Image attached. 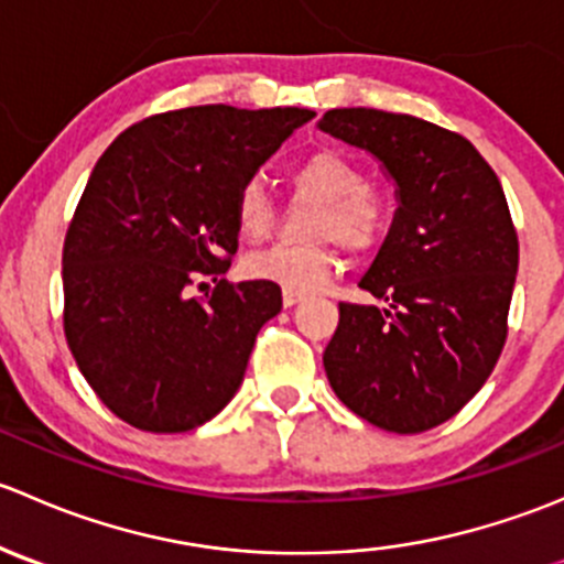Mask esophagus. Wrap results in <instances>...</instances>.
I'll use <instances>...</instances> for the list:
<instances>
[{
    "instance_id": "1",
    "label": "esophagus",
    "mask_w": 564,
    "mask_h": 564,
    "mask_svg": "<svg viewBox=\"0 0 564 564\" xmlns=\"http://www.w3.org/2000/svg\"><path fill=\"white\" fill-rule=\"evenodd\" d=\"M303 297H305V294L289 292V289H283V305H286V308H292V305H297Z\"/></svg>"
}]
</instances>
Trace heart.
<instances>
[{
	"mask_svg": "<svg viewBox=\"0 0 564 564\" xmlns=\"http://www.w3.org/2000/svg\"><path fill=\"white\" fill-rule=\"evenodd\" d=\"M294 193L318 202L311 235L338 240L349 253H368L388 231V209L377 193L368 191V176L338 150H314L292 163L286 172ZM237 235L261 242L275 226V202L261 182L248 180L237 187L231 204ZM311 246H272L242 261V272L253 281L275 283L289 292H318L338 267L333 242Z\"/></svg>",
	"mask_w": 564,
	"mask_h": 564,
	"instance_id": "1",
	"label": "heart"
}]
</instances>
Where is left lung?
<instances>
[{"label": "left lung", "mask_w": 564, "mask_h": 564, "mask_svg": "<svg viewBox=\"0 0 564 564\" xmlns=\"http://www.w3.org/2000/svg\"><path fill=\"white\" fill-rule=\"evenodd\" d=\"M324 133L368 150L398 185L392 229L324 349L329 388L395 434L442 425L486 384L508 340L519 235L499 176L453 130L409 113L333 108Z\"/></svg>", "instance_id": "obj_1"}]
</instances>
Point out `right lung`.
<instances>
[{"label": "right lung", "mask_w": 564, "mask_h": 564, "mask_svg": "<svg viewBox=\"0 0 564 564\" xmlns=\"http://www.w3.org/2000/svg\"><path fill=\"white\" fill-rule=\"evenodd\" d=\"M308 108L191 106L130 124L95 163L62 248L65 338L95 395L128 425L182 434L246 377L281 286L224 281L235 193L314 119ZM216 286L204 299L186 289Z\"/></svg>", "instance_id": "right-lung-1"}]
</instances>
